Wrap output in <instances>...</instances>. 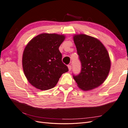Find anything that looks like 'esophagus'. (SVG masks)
I'll return each instance as SVG.
<instances>
[{
  "label": "esophagus",
  "mask_w": 128,
  "mask_h": 128,
  "mask_svg": "<svg viewBox=\"0 0 128 128\" xmlns=\"http://www.w3.org/2000/svg\"><path fill=\"white\" fill-rule=\"evenodd\" d=\"M68 68L69 71H70L71 69H72V66L71 65H68Z\"/></svg>",
  "instance_id": "1"
}]
</instances>
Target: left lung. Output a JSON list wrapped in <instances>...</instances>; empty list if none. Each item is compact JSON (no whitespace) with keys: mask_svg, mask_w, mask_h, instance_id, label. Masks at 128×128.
<instances>
[{"mask_svg":"<svg viewBox=\"0 0 128 128\" xmlns=\"http://www.w3.org/2000/svg\"><path fill=\"white\" fill-rule=\"evenodd\" d=\"M73 40L82 64V70L73 78L82 90L90 91L99 87L109 74L111 61L106 48L95 37L80 34Z\"/></svg>","mask_w":128,"mask_h":128,"instance_id":"8db88e82","label":"left lung"}]
</instances>
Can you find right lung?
<instances>
[{"mask_svg":"<svg viewBox=\"0 0 128 128\" xmlns=\"http://www.w3.org/2000/svg\"><path fill=\"white\" fill-rule=\"evenodd\" d=\"M64 34L42 33L31 40L22 55V67L27 80L36 88L48 90L54 87L68 68L62 62L59 48Z\"/></svg>","mask_w":128,"mask_h":128,"instance_id":"1","label":"right lung"}]
</instances>
